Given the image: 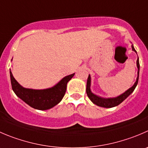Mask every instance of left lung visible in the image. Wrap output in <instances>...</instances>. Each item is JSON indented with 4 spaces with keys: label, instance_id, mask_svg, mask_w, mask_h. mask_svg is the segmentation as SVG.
Here are the masks:
<instances>
[{
    "label": "left lung",
    "instance_id": "1",
    "mask_svg": "<svg viewBox=\"0 0 148 148\" xmlns=\"http://www.w3.org/2000/svg\"><path fill=\"white\" fill-rule=\"evenodd\" d=\"M132 51L137 53V51H135L134 48V45H132ZM137 66L138 69V71H137V77L136 82H134V84H133L132 87H130V89L127 90V91L124 92V93L121 94L120 95L117 96L115 97H102L100 96L94 94V93L92 92L91 89H90V86H91V77L89 74L88 79H87V88H86V92H87V95L88 96L89 98L90 99L92 102L94 104L97 105V106H100V107H103V108H113L115 107V106H119L120 103H122L127 97L130 95L133 92V91L134 90L135 87H137V83H138L139 80V74H140V63H139V58H137Z\"/></svg>",
    "mask_w": 148,
    "mask_h": 148
}]
</instances>
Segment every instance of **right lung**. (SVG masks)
I'll return each instance as SVG.
<instances>
[{
    "label": "right lung",
    "mask_w": 148,
    "mask_h": 148,
    "mask_svg": "<svg viewBox=\"0 0 148 148\" xmlns=\"http://www.w3.org/2000/svg\"><path fill=\"white\" fill-rule=\"evenodd\" d=\"M74 75V73L64 77L56 85L50 88L34 90L22 87L15 79L10 69L11 86L14 93L32 108L41 110L52 108L61 101L66 90L67 83Z\"/></svg>",
    "instance_id": "1"
}]
</instances>
